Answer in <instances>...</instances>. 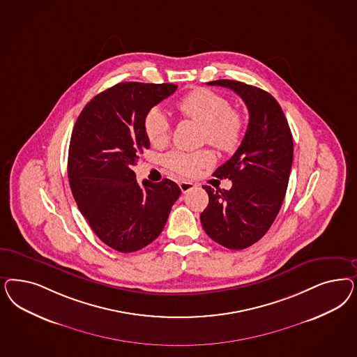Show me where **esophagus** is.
Segmentation results:
<instances>
[{"mask_svg": "<svg viewBox=\"0 0 357 357\" xmlns=\"http://www.w3.org/2000/svg\"><path fill=\"white\" fill-rule=\"evenodd\" d=\"M178 186H180V189H181L183 193H188V192L192 190L196 185L193 184V183H190V181H180Z\"/></svg>", "mask_w": 357, "mask_h": 357, "instance_id": "esophagus-1", "label": "esophagus"}]
</instances>
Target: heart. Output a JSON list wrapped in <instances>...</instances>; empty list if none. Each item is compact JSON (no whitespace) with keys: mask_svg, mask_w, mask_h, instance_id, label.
<instances>
[{"mask_svg":"<svg viewBox=\"0 0 357 357\" xmlns=\"http://www.w3.org/2000/svg\"><path fill=\"white\" fill-rule=\"evenodd\" d=\"M177 107L186 118L204 125V139L214 147L232 152L241 146L244 132L242 116L231 110L230 101L222 94L206 88L196 89L183 97ZM143 126L151 144L162 146L169 140L171 119L159 106L147 112ZM213 162L214 155L207 150L173 151L164 159L167 168L181 176H195Z\"/></svg>","mask_w":357,"mask_h":357,"instance_id":"obj_1","label":"heart"}]
</instances>
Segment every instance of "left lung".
<instances>
[{
	"mask_svg": "<svg viewBox=\"0 0 357 357\" xmlns=\"http://www.w3.org/2000/svg\"><path fill=\"white\" fill-rule=\"evenodd\" d=\"M236 93L250 122L236 152L214 172L232 181L230 190L205 185L208 205L201 213L207 235L229 250H243L260 241L284 202L293 162V137L275 97L241 81H210Z\"/></svg>",
	"mask_w": 357,
	"mask_h": 357,
	"instance_id": "1",
	"label": "left lung"
}]
</instances>
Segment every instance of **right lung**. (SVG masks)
<instances>
[{
    "label": "right lung",
    "instance_id": "obj_1",
    "mask_svg": "<svg viewBox=\"0 0 357 357\" xmlns=\"http://www.w3.org/2000/svg\"><path fill=\"white\" fill-rule=\"evenodd\" d=\"M177 89L174 84L119 82L82 109L72 131L68 178L73 198L94 234L118 252L153 242L180 197L176 183L143 180L132 167L150 149L144 116Z\"/></svg>",
    "mask_w": 357,
    "mask_h": 357
}]
</instances>
